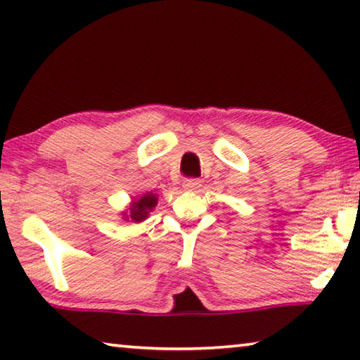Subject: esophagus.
I'll return each mask as SVG.
<instances>
[{"label":"esophagus","instance_id":"1","mask_svg":"<svg viewBox=\"0 0 360 360\" xmlns=\"http://www.w3.org/2000/svg\"><path fill=\"white\" fill-rule=\"evenodd\" d=\"M200 186H202V181L197 179V178L186 179L184 184H182V187H184L186 191H197V188H200Z\"/></svg>","mask_w":360,"mask_h":360}]
</instances>
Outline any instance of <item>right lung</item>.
<instances>
[{"mask_svg":"<svg viewBox=\"0 0 360 360\" xmlns=\"http://www.w3.org/2000/svg\"><path fill=\"white\" fill-rule=\"evenodd\" d=\"M157 205V195L148 192L144 193L143 197H139L138 200H133L130 208H129V214H125V219L129 221L131 219L133 222H143L146 217L149 216V212L155 208Z\"/></svg>","mask_w":360,"mask_h":360,"instance_id":"obj_1","label":"right lung"}]
</instances>
